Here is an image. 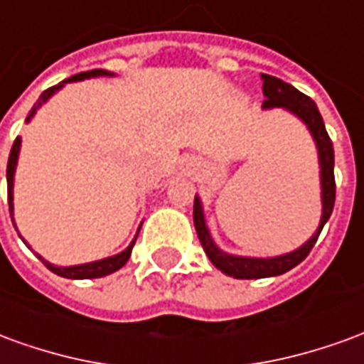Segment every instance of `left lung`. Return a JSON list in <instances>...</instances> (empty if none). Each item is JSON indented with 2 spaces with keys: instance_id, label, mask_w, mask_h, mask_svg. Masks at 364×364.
<instances>
[{
  "instance_id": "left-lung-1",
  "label": "left lung",
  "mask_w": 364,
  "mask_h": 364,
  "mask_svg": "<svg viewBox=\"0 0 364 364\" xmlns=\"http://www.w3.org/2000/svg\"><path fill=\"white\" fill-rule=\"evenodd\" d=\"M263 107L265 109H273V107H284L287 111L294 112L298 119L306 122L308 130L312 132L316 146H318V154H320V167H321V203H323V210H321V222L318 232L314 234L302 247H298L296 252L287 253L281 257H271V259H252V257H234V255H226L222 253L216 245H214L213 237L208 234L205 224V216H203V208H200V200L195 198V206H193V218H195V228H197L198 240L205 247L208 259L213 261L214 267L220 269L222 273L230 274L234 279H265V277H274V274H282L296 267L298 263L308 257V253L312 252L314 244L318 242L323 224L329 220L333 205H336V175H333V144L329 138L323 119H321L318 107L312 99L304 93H300L296 87H292L290 83L282 82L274 75L263 74Z\"/></svg>"
}]
</instances>
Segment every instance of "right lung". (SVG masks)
Returning a JSON list of instances; mask_svg holds the SVG:
<instances>
[{
  "label": "right lung",
  "mask_w": 364,
  "mask_h": 364,
  "mask_svg": "<svg viewBox=\"0 0 364 364\" xmlns=\"http://www.w3.org/2000/svg\"><path fill=\"white\" fill-rule=\"evenodd\" d=\"M93 75H111V74H107L105 70H91V72H82V74L72 75V77H68V80H64V82L58 83V85H54V87H48L46 91H43V95L38 97V101L35 103V109L36 107H41V105H43L44 101H46V99H48L52 93H54V91H58L66 82H77V80L93 77ZM35 109H33V112H35ZM33 112L28 114V119L33 117ZM19 146H21V138L17 136V138H15V142H13L11 154H9V161H7V200H9V213H11V220H13V173H15V166H17ZM134 242L128 245L124 252L119 253V255H114V257H107V259L93 261V263H85V265H75V267H56V265H50L48 261H44L41 255H38V259L43 261L44 265L50 269L52 273L60 274V277H66V279H99V277H105V274H111V273H114V271H119V269L122 267L124 263H127L128 257H130V253H132V247H134Z\"/></svg>",
  "instance_id": "add662e5"
}]
</instances>
